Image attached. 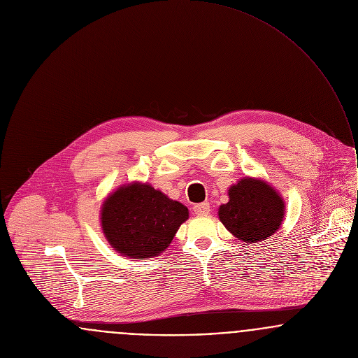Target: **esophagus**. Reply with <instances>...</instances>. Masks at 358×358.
Returning a JSON list of instances; mask_svg holds the SVG:
<instances>
[{
	"label": "esophagus",
	"mask_w": 358,
	"mask_h": 358,
	"mask_svg": "<svg viewBox=\"0 0 358 358\" xmlns=\"http://www.w3.org/2000/svg\"><path fill=\"white\" fill-rule=\"evenodd\" d=\"M193 211L196 215H208L210 214V204L208 203H200L193 207Z\"/></svg>",
	"instance_id": "1"
}]
</instances>
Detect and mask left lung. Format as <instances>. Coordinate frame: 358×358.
Masks as SVG:
<instances>
[{"mask_svg": "<svg viewBox=\"0 0 358 358\" xmlns=\"http://www.w3.org/2000/svg\"><path fill=\"white\" fill-rule=\"evenodd\" d=\"M229 201L218 208V218L238 240L259 243L280 228L285 200L268 182L245 176L228 190Z\"/></svg>", "mask_w": 358, "mask_h": 358, "instance_id": "left-lung-1", "label": "left lung"}]
</instances>
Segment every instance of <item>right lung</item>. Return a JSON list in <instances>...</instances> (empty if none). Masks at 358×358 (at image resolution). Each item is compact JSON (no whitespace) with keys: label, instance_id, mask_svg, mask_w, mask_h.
<instances>
[{"label":"right lung","instance_id":"right-lung-1","mask_svg":"<svg viewBox=\"0 0 358 358\" xmlns=\"http://www.w3.org/2000/svg\"><path fill=\"white\" fill-rule=\"evenodd\" d=\"M187 220L186 206L141 182L120 186L107 196L100 211L104 238L131 259L162 254Z\"/></svg>","mask_w":358,"mask_h":358}]
</instances>
